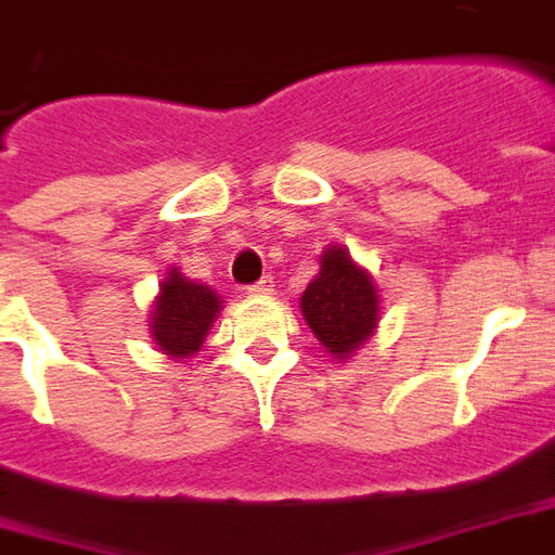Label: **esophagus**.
Masks as SVG:
<instances>
[{"label": "esophagus", "instance_id": "esophagus-1", "mask_svg": "<svg viewBox=\"0 0 555 555\" xmlns=\"http://www.w3.org/2000/svg\"><path fill=\"white\" fill-rule=\"evenodd\" d=\"M250 293H254V296H271V293H274V281H271V278H262V281H256V284L250 286Z\"/></svg>", "mask_w": 555, "mask_h": 555}]
</instances>
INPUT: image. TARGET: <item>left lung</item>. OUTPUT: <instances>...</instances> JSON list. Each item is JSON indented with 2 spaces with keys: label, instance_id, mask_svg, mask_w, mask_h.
<instances>
[{
  "label": "left lung",
  "instance_id": "8db88e82",
  "mask_svg": "<svg viewBox=\"0 0 555 555\" xmlns=\"http://www.w3.org/2000/svg\"><path fill=\"white\" fill-rule=\"evenodd\" d=\"M301 317L328 357L347 362L380 323V289L344 244L320 254V271L299 299Z\"/></svg>",
  "mask_w": 555,
  "mask_h": 555
}]
</instances>
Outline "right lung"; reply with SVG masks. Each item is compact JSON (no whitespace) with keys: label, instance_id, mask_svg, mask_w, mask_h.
<instances>
[{"label":"right lung","instance_id":"add662e5","mask_svg":"<svg viewBox=\"0 0 555 555\" xmlns=\"http://www.w3.org/2000/svg\"><path fill=\"white\" fill-rule=\"evenodd\" d=\"M220 311H223V296L217 289L198 284L178 266H171L159 281V293L147 317L156 350L175 362L196 357Z\"/></svg>","mask_w":555,"mask_h":555}]
</instances>
